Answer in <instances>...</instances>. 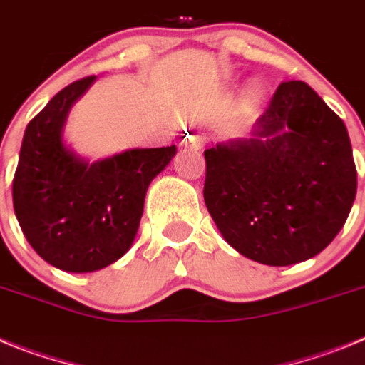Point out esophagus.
Instances as JSON below:
<instances>
[{
    "label": "esophagus",
    "instance_id": "esophagus-1",
    "mask_svg": "<svg viewBox=\"0 0 365 365\" xmlns=\"http://www.w3.org/2000/svg\"><path fill=\"white\" fill-rule=\"evenodd\" d=\"M183 145L190 147V149H202L205 145V138L202 134H196V133H190L183 138Z\"/></svg>",
    "mask_w": 365,
    "mask_h": 365
}]
</instances>
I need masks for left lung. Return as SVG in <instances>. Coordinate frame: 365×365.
Listing matches in <instances>:
<instances>
[{
    "instance_id": "obj_1",
    "label": "left lung",
    "mask_w": 365,
    "mask_h": 365,
    "mask_svg": "<svg viewBox=\"0 0 365 365\" xmlns=\"http://www.w3.org/2000/svg\"><path fill=\"white\" fill-rule=\"evenodd\" d=\"M256 136L205 153L203 198L223 238L265 265L313 258L344 227L356 167L344 121L304 81L278 85Z\"/></svg>"
}]
</instances>
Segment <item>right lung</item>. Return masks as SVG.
Returning <instances> with one entry per match:
<instances>
[{
  "label": "right lung",
  "mask_w": 365,
  "mask_h": 365,
  "mask_svg": "<svg viewBox=\"0 0 365 365\" xmlns=\"http://www.w3.org/2000/svg\"><path fill=\"white\" fill-rule=\"evenodd\" d=\"M94 76L72 81L29 121L12 180L23 235L45 262L63 271L107 267L129 251L147 187L176 147L134 149L88 165L65 149L61 127Z\"/></svg>",
  "instance_id": "add662e5"
}]
</instances>
